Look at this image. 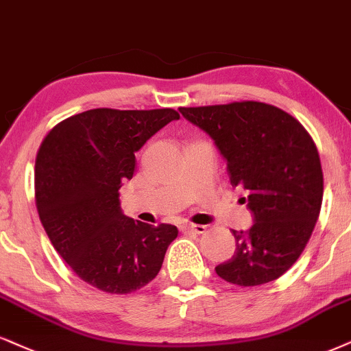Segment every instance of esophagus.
Here are the masks:
<instances>
[{
    "instance_id": "34e87169",
    "label": "esophagus",
    "mask_w": 351,
    "mask_h": 351,
    "mask_svg": "<svg viewBox=\"0 0 351 351\" xmlns=\"http://www.w3.org/2000/svg\"><path fill=\"white\" fill-rule=\"evenodd\" d=\"M180 231L184 232H197V234H203L206 231V226H202V224H192V223H182L180 224Z\"/></svg>"
}]
</instances>
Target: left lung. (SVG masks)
<instances>
[{"mask_svg":"<svg viewBox=\"0 0 351 351\" xmlns=\"http://www.w3.org/2000/svg\"><path fill=\"white\" fill-rule=\"evenodd\" d=\"M206 132L228 164L232 187H242L254 216L247 231H234L236 252L215 268L237 287L280 278L313 234L324 195L317 148L295 117L270 104L242 101L180 107Z\"/></svg>","mask_w":351,"mask_h":351,"instance_id":"left-lung-1","label":"left lung"}]
</instances>
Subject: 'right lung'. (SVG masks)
<instances>
[{"label": "right lung", "mask_w": 351, "mask_h": 351, "mask_svg": "<svg viewBox=\"0 0 351 351\" xmlns=\"http://www.w3.org/2000/svg\"><path fill=\"white\" fill-rule=\"evenodd\" d=\"M174 109H93L50 130L36 159V205L56 252L81 280L112 295L148 285L179 231L146 224L120 208L135 153L179 120Z\"/></svg>", "instance_id": "obj_1"}]
</instances>
